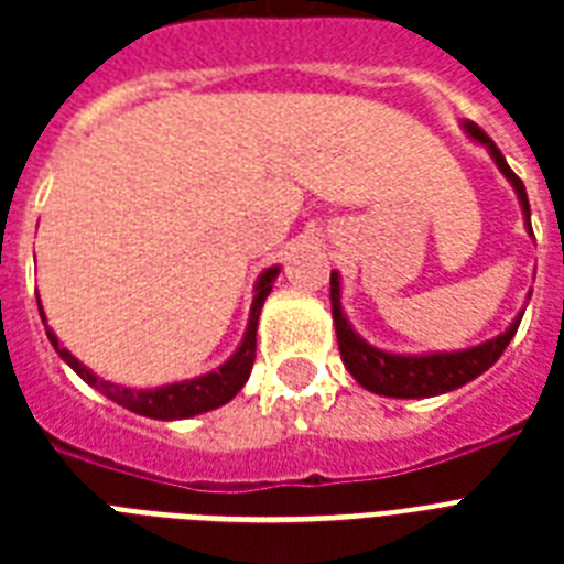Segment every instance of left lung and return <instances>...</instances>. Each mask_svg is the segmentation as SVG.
<instances>
[{"instance_id":"8db88e82","label":"left lung","mask_w":564,"mask_h":564,"mask_svg":"<svg viewBox=\"0 0 564 564\" xmlns=\"http://www.w3.org/2000/svg\"><path fill=\"white\" fill-rule=\"evenodd\" d=\"M474 143H480L489 149L491 161L498 163V170L503 172V178L516 187L521 210H524L527 230L533 234L530 225V202H527V189L521 184L516 172L509 170L507 158L500 154V149L491 143V137L486 131L474 126V122H463ZM343 292H339V274L330 272V310H334V325H336V339H339V354H343L345 369L351 371V377L362 389H369L375 394H386V398H433V394L454 392L459 386H465L474 377H480L482 371L491 369L498 357L507 351V345L512 343L521 316L518 313L512 318V325L498 334L489 343L474 345L465 351H433V354H392L380 351L375 345H369L360 334H354L351 322L343 313Z\"/></svg>"}]
</instances>
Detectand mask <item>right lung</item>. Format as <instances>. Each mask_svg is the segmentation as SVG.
<instances>
[{"mask_svg":"<svg viewBox=\"0 0 564 564\" xmlns=\"http://www.w3.org/2000/svg\"><path fill=\"white\" fill-rule=\"evenodd\" d=\"M278 265H269L254 283V301H251V313H248V327L242 343L228 360L221 362L216 371H207L202 377H193V380H181V383L158 386V389H126V386L110 383V380H101L99 375H93L84 362H78L73 354L66 351L64 345L57 343V336L48 330L46 336L52 348L57 351V357L82 377L84 383H90L93 389H99L101 394H108L110 401L126 406V410L137 412V415H145V419H161V421H175V419H193V415H202V412H210L221 403H228L234 394L246 386L248 375H251V366H254L257 357V318H260V310H263V301L269 299L272 292V283L278 278ZM40 318L43 316V307H40Z\"/></svg>","mask_w":564,"mask_h":564,"instance_id":"1","label":"right lung"}]
</instances>
